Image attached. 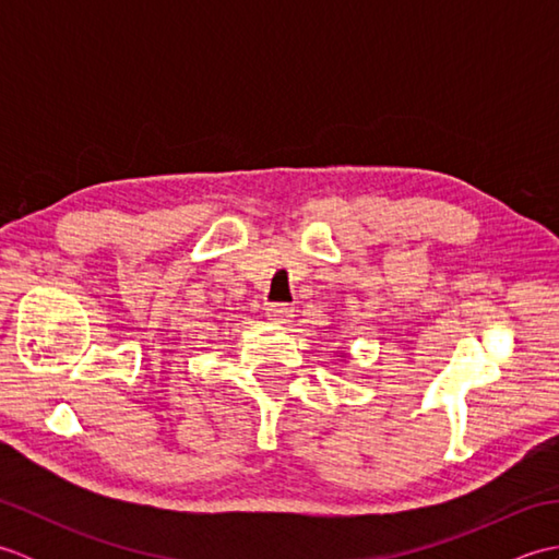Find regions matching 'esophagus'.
I'll list each match as a JSON object with an SVG mask.
<instances>
[{
    "label": "esophagus",
    "instance_id": "obj_1",
    "mask_svg": "<svg viewBox=\"0 0 559 559\" xmlns=\"http://www.w3.org/2000/svg\"><path fill=\"white\" fill-rule=\"evenodd\" d=\"M266 317L271 319L273 324H288L290 319L295 317V310L290 305H281V302H271L266 307Z\"/></svg>",
    "mask_w": 559,
    "mask_h": 559
}]
</instances>
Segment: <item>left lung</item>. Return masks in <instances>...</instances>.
<instances>
[{
    "instance_id": "obj_1",
    "label": "left lung",
    "mask_w": 559,
    "mask_h": 559,
    "mask_svg": "<svg viewBox=\"0 0 559 559\" xmlns=\"http://www.w3.org/2000/svg\"><path fill=\"white\" fill-rule=\"evenodd\" d=\"M338 358H348V355H346V353H341V355H338Z\"/></svg>"
}]
</instances>
